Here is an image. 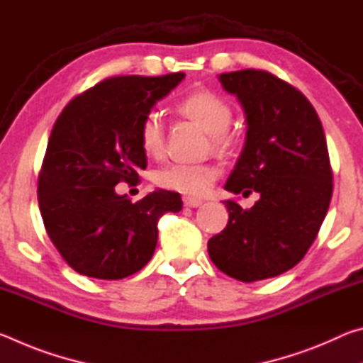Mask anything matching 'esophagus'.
Returning <instances> with one entry per match:
<instances>
[{
    "mask_svg": "<svg viewBox=\"0 0 363 363\" xmlns=\"http://www.w3.org/2000/svg\"><path fill=\"white\" fill-rule=\"evenodd\" d=\"M182 201H184V206H189V208H199L201 203H203L200 199H194V196H184Z\"/></svg>",
    "mask_w": 363,
    "mask_h": 363,
    "instance_id": "obj_1",
    "label": "esophagus"
}]
</instances>
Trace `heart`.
I'll use <instances>...</instances> for the list:
<instances>
[{
    "mask_svg": "<svg viewBox=\"0 0 363 363\" xmlns=\"http://www.w3.org/2000/svg\"><path fill=\"white\" fill-rule=\"evenodd\" d=\"M179 112L192 118L196 125L213 136L216 147L229 145L232 107L211 91H195L177 104ZM139 143L149 157H160L164 147V130L160 115L147 113L139 126ZM218 177V168L210 163H171L153 174L157 186L184 195L201 196L210 192Z\"/></svg>",
    "mask_w": 363,
    "mask_h": 363,
    "instance_id": "b5f03b06",
    "label": "heart"
}]
</instances>
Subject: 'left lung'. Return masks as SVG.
I'll list each match as a JSON object with an SVG mask.
<instances>
[{"label": "left lung", "mask_w": 363, "mask_h": 363, "mask_svg": "<svg viewBox=\"0 0 363 363\" xmlns=\"http://www.w3.org/2000/svg\"><path fill=\"white\" fill-rule=\"evenodd\" d=\"M237 96L247 138L225 190L259 194L250 210L225 200L229 223L208 240L220 272L257 281L286 272L303 259L327 216L333 173L320 118L306 96L264 70L220 73Z\"/></svg>", "instance_id": "obj_1"}]
</instances>
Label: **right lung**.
<instances>
[{"label":"right lung","mask_w":363,"mask_h":363,"mask_svg":"<svg viewBox=\"0 0 363 363\" xmlns=\"http://www.w3.org/2000/svg\"><path fill=\"white\" fill-rule=\"evenodd\" d=\"M184 77L107 78L67 104L54 123L38 205L49 238L78 274L101 280L136 274L155 251L158 219L182 210L176 192L158 189L133 203L115 186L138 182L147 167L140 121Z\"/></svg>","instance_id":"obj_1"}]
</instances>
